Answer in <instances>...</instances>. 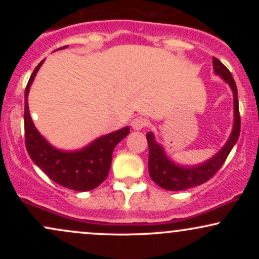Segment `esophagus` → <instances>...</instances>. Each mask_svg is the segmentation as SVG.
<instances>
[{"mask_svg": "<svg viewBox=\"0 0 259 259\" xmlns=\"http://www.w3.org/2000/svg\"><path fill=\"white\" fill-rule=\"evenodd\" d=\"M148 125V120L142 117H136L132 120V127L134 130H141Z\"/></svg>", "mask_w": 259, "mask_h": 259, "instance_id": "34e87169", "label": "esophagus"}]
</instances>
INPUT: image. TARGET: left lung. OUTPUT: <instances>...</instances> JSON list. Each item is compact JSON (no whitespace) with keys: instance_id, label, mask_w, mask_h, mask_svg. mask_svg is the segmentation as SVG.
<instances>
[{"instance_id":"8db88e82","label":"left lung","mask_w":259,"mask_h":259,"mask_svg":"<svg viewBox=\"0 0 259 259\" xmlns=\"http://www.w3.org/2000/svg\"><path fill=\"white\" fill-rule=\"evenodd\" d=\"M213 68L217 75H219L227 84L230 86L234 94V126L233 132L227 144L218 153L214 154L210 159L206 160L201 164L192 165V167H184V165L175 164L171 159L165 154L162 145L157 144L152 133H147L146 138L148 142V173L157 185L170 191H180L187 190L201 184L206 183L221 169L228 158L229 153L233 150L237 142L241 129V119L239 112V100H237V89L235 80L229 72V69L222 63L219 59L213 57Z\"/></svg>"}]
</instances>
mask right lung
<instances>
[{
  "instance_id": "1",
  "label": "right lung",
  "mask_w": 259,
  "mask_h": 259,
  "mask_svg": "<svg viewBox=\"0 0 259 259\" xmlns=\"http://www.w3.org/2000/svg\"><path fill=\"white\" fill-rule=\"evenodd\" d=\"M67 46L61 47L65 49ZM41 61L32 72L25 89L24 130L25 146L32 162L50 179L58 185L75 191H89L106 180L112 163L114 147L129 134V126L101 136L90 145L78 151L57 150L47 142L32 123L28 106V95L37 70L42 65Z\"/></svg>"
}]
</instances>
